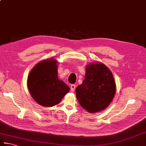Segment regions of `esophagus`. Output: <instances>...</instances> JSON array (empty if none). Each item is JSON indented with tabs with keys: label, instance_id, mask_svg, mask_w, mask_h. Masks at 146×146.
Returning a JSON list of instances; mask_svg holds the SVG:
<instances>
[{
	"label": "esophagus",
	"instance_id": "1",
	"mask_svg": "<svg viewBox=\"0 0 146 146\" xmlns=\"http://www.w3.org/2000/svg\"><path fill=\"white\" fill-rule=\"evenodd\" d=\"M75 88H76V85H74V84L71 85V88H70L71 92H73L74 91H75Z\"/></svg>",
	"mask_w": 146,
	"mask_h": 146
}]
</instances>
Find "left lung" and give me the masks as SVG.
<instances>
[{
  "label": "left lung",
  "instance_id": "left-lung-1",
  "mask_svg": "<svg viewBox=\"0 0 146 146\" xmlns=\"http://www.w3.org/2000/svg\"><path fill=\"white\" fill-rule=\"evenodd\" d=\"M112 73L102 62L86 66L85 79L76 88V96L81 106L90 113L104 111L112 102L116 93Z\"/></svg>",
  "mask_w": 146,
  "mask_h": 146
}]
</instances>
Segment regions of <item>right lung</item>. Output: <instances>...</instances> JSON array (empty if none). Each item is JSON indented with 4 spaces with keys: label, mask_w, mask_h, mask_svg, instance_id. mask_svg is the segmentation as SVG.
Returning a JSON list of instances; mask_svg holds the SVG:
<instances>
[{
    "label": "right lung",
    "mask_w": 146,
    "mask_h": 146,
    "mask_svg": "<svg viewBox=\"0 0 146 146\" xmlns=\"http://www.w3.org/2000/svg\"><path fill=\"white\" fill-rule=\"evenodd\" d=\"M57 64L58 61L52 58L42 60L28 76V91L31 98L42 106L58 104L70 91V87L58 78Z\"/></svg>",
    "instance_id": "right-lung-1"
}]
</instances>
